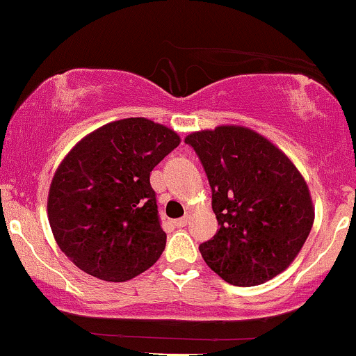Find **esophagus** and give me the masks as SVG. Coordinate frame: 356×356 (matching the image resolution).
<instances>
[{"label": "esophagus", "instance_id": "1", "mask_svg": "<svg viewBox=\"0 0 356 356\" xmlns=\"http://www.w3.org/2000/svg\"><path fill=\"white\" fill-rule=\"evenodd\" d=\"M189 220H191V216H184V218L175 220V226H177V227H186L187 224H189Z\"/></svg>", "mask_w": 356, "mask_h": 356}]
</instances>
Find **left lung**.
<instances>
[{
  "label": "left lung",
  "instance_id": "1",
  "mask_svg": "<svg viewBox=\"0 0 356 356\" xmlns=\"http://www.w3.org/2000/svg\"><path fill=\"white\" fill-rule=\"evenodd\" d=\"M212 189L219 229L199 251L216 275L256 286L300 254L314 220L308 184L291 159L256 130L218 125L186 137Z\"/></svg>",
  "mask_w": 356,
  "mask_h": 356
}]
</instances>
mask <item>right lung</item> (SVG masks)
Returning a JSON list of instances; mask_svg holds the SVG:
<instances>
[{"mask_svg": "<svg viewBox=\"0 0 356 356\" xmlns=\"http://www.w3.org/2000/svg\"><path fill=\"white\" fill-rule=\"evenodd\" d=\"M179 144L175 130L130 117L99 127L65 155L47 211L53 238L76 268L124 283L155 264L167 236L150 172Z\"/></svg>", "mask_w": 356, "mask_h": 356, "instance_id": "obj_1", "label": "right lung"}]
</instances>
